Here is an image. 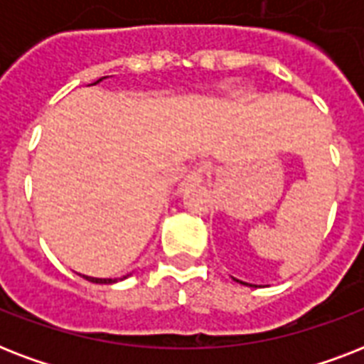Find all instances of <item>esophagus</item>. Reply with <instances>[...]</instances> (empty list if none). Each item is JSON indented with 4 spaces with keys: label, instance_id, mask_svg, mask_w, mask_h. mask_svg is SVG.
<instances>
[{
    "label": "esophagus",
    "instance_id": "obj_1",
    "mask_svg": "<svg viewBox=\"0 0 364 364\" xmlns=\"http://www.w3.org/2000/svg\"><path fill=\"white\" fill-rule=\"evenodd\" d=\"M208 171H210V164H205V162H200L193 168V170L188 171L185 179H183V187H187V185H198L204 176H208Z\"/></svg>",
    "mask_w": 364,
    "mask_h": 364
}]
</instances>
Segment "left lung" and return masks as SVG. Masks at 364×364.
<instances>
[{
	"label": "left lung",
	"instance_id": "left-lung-1",
	"mask_svg": "<svg viewBox=\"0 0 364 364\" xmlns=\"http://www.w3.org/2000/svg\"><path fill=\"white\" fill-rule=\"evenodd\" d=\"M240 283H242V282H240Z\"/></svg>",
	"mask_w": 364,
	"mask_h": 364
}]
</instances>
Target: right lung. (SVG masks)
<instances>
[{"mask_svg": "<svg viewBox=\"0 0 364 364\" xmlns=\"http://www.w3.org/2000/svg\"><path fill=\"white\" fill-rule=\"evenodd\" d=\"M100 81H102V79H100ZM82 277H85V279H88V282H92V283H115V279H102V277H88V276H82Z\"/></svg>", "mask_w": 364, "mask_h": 364, "instance_id": "add662e5", "label": "right lung"}]
</instances>
